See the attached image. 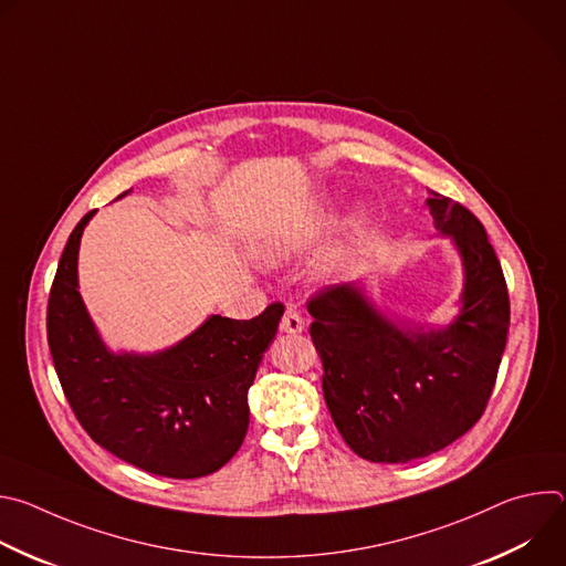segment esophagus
I'll return each mask as SVG.
<instances>
[{"instance_id": "34e87169", "label": "esophagus", "mask_w": 566, "mask_h": 566, "mask_svg": "<svg viewBox=\"0 0 566 566\" xmlns=\"http://www.w3.org/2000/svg\"><path fill=\"white\" fill-rule=\"evenodd\" d=\"M304 317L300 315V311L295 308V306H289L286 311H284V317H282V322H280V329L284 332V334H302L304 332Z\"/></svg>"}]
</instances>
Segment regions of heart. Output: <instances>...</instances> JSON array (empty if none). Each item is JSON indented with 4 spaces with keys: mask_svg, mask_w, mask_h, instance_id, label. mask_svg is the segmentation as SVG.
<instances>
[{
    "mask_svg": "<svg viewBox=\"0 0 566 566\" xmlns=\"http://www.w3.org/2000/svg\"><path fill=\"white\" fill-rule=\"evenodd\" d=\"M332 219H334L332 206L325 201V203H315L306 214H302L297 219L280 221V223L266 228L258 239L260 260L271 266L289 262L297 253L306 251L313 244V239L332 223ZM367 221H369V206L356 203L349 210L347 221H345V241L325 260V264H322L325 275L336 277L345 271V264L354 249V241L365 230Z\"/></svg>",
    "mask_w": 566,
    "mask_h": 566,
    "instance_id": "1",
    "label": "heart"
}]
</instances>
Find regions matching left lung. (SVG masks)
<instances>
[{
    "label": "left lung",
    "instance_id": "1",
    "mask_svg": "<svg viewBox=\"0 0 566 566\" xmlns=\"http://www.w3.org/2000/svg\"><path fill=\"white\" fill-rule=\"evenodd\" d=\"M426 206L463 266L450 325L389 317L360 282L308 302L332 419L347 446L374 463H408L463 437L486 410L506 349L511 304L486 228L443 195L432 192Z\"/></svg>",
    "mask_w": 566,
    "mask_h": 566
}]
</instances>
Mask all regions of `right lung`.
I'll use <instances>...</instances> for the list:
<instances>
[{
	"mask_svg": "<svg viewBox=\"0 0 566 566\" xmlns=\"http://www.w3.org/2000/svg\"><path fill=\"white\" fill-rule=\"evenodd\" d=\"M94 214L73 228L46 308L49 349L69 406L98 446L145 472L210 474L247 437L249 389L284 306L275 302L253 319L210 315L164 352H112L77 291L80 237Z\"/></svg>",
	"mask_w": 566,
	"mask_h": 566,
	"instance_id": "add662e5",
	"label": "right lung"
}]
</instances>
